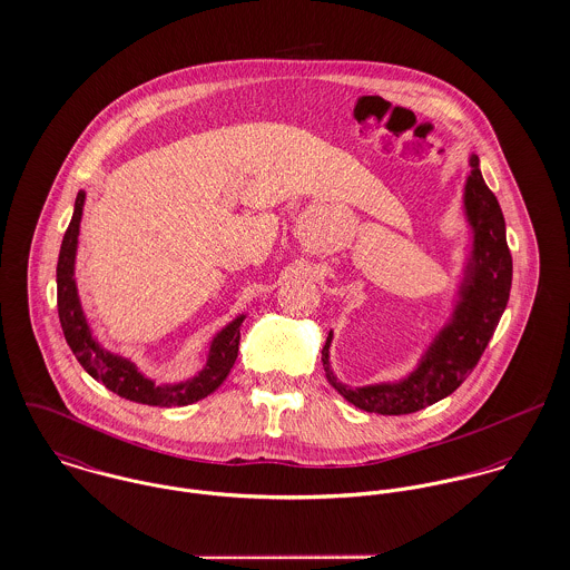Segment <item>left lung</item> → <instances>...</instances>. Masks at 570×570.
Wrapping results in <instances>:
<instances>
[{"instance_id": "8db88e82", "label": "left lung", "mask_w": 570, "mask_h": 570, "mask_svg": "<svg viewBox=\"0 0 570 570\" xmlns=\"http://www.w3.org/2000/svg\"><path fill=\"white\" fill-rule=\"evenodd\" d=\"M472 173L465 184V215L474 230L472 256L450 323L439 331L419 366L406 380L348 389L331 373L328 331L323 364L328 384L355 407L377 414H410L452 395L474 371L500 323L511 289V252L504 235V217L495 195L489 190L479 156L470 158Z\"/></svg>"}]
</instances>
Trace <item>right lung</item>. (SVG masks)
Returning a JSON list of instances; mask_svg holds the SVG:
<instances>
[{
  "label": "right lung",
  "mask_w": 570,
  "mask_h": 570,
  "mask_svg": "<svg viewBox=\"0 0 570 570\" xmlns=\"http://www.w3.org/2000/svg\"><path fill=\"white\" fill-rule=\"evenodd\" d=\"M82 204H85V193L81 190L77 195L75 215L66 230L61 252H59V263H57L59 321H61L63 335L72 353L81 362L82 368L111 393L145 406H188L208 397L213 391H217L224 384V380L228 377L230 368L237 362L242 323L245 316L235 318L230 325L215 335L206 366L199 371V375L173 386L170 384L156 386V382L145 377L129 360L100 348L98 342L91 337V331L85 321L79 292H77V281H75V258H77V244H79Z\"/></svg>",
  "instance_id": "add662e5"
}]
</instances>
